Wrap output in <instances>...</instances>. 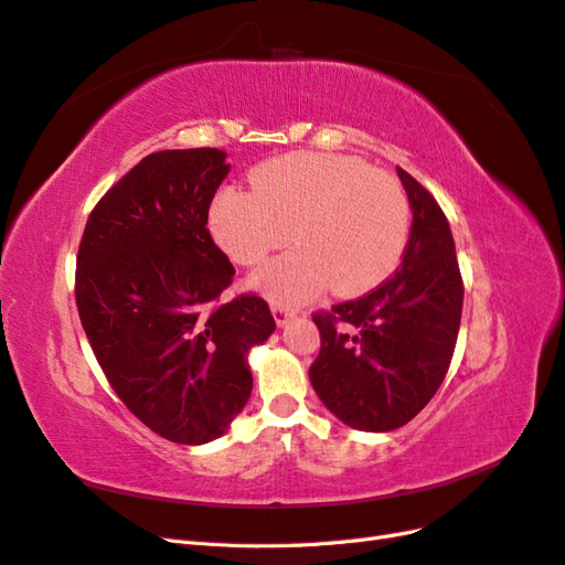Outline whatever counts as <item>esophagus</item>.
<instances>
[{
	"mask_svg": "<svg viewBox=\"0 0 565 565\" xmlns=\"http://www.w3.org/2000/svg\"><path fill=\"white\" fill-rule=\"evenodd\" d=\"M270 311H273V318H276V322H278V324H287V320L295 316V313L289 311L287 306H282V303H273V306H270Z\"/></svg>",
	"mask_w": 565,
	"mask_h": 565,
	"instance_id": "esophagus-1",
	"label": "esophagus"
}]
</instances>
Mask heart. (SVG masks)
<instances>
[{
    "instance_id": "b5f03b06",
    "label": "heart",
    "mask_w": 565,
    "mask_h": 565,
    "mask_svg": "<svg viewBox=\"0 0 565 565\" xmlns=\"http://www.w3.org/2000/svg\"><path fill=\"white\" fill-rule=\"evenodd\" d=\"M254 191L224 188L210 228L235 264L254 266L292 241L297 247L252 273L249 287L278 303H301L324 287L367 292L398 264L409 204L401 183L358 158L289 152L254 169Z\"/></svg>"
}]
</instances>
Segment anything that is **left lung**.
<instances>
[{
	"label": "left lung",
	"instance_id": "left-lung-1",
	"mask_svg": "<svg viewBox=\"0 0 565 565\" xmlns=\"http://www.w3.org/2000/svg\"><path fill=\"white\" fill-rule=\"evenodd\" d=\"M413 228L398 270L372 292L313 313L320 353L309 377L334 417L391 431L434 398L452 361L465 282L436 198L398 167Z\"/></svg>",
	"mask_w": 565,
	"mask_h": 565
}]
</instances>
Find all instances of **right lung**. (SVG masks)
I'll list each match as a JSON object with an SVG mask.
<instances>
[{
  "instance_id": "add662e5",
  "label": "right lung",
  "mask_w": 565,
  "mask_h": 565,
  "mask_svg": "<svg viewBox=\"0 0 565 565\" xmlns=\"http://www.w3.org/2000/svg\"><path fill=\"white\" fill-rule=\"evenodd\" d=\"M231 164L218 148L146 156L84 226L75 301L117 398L150 431L200 446L252 393L247 351L276 330L256 295L221 301L235 268L207 228Z\"/></svg>"
}]
</instances>
